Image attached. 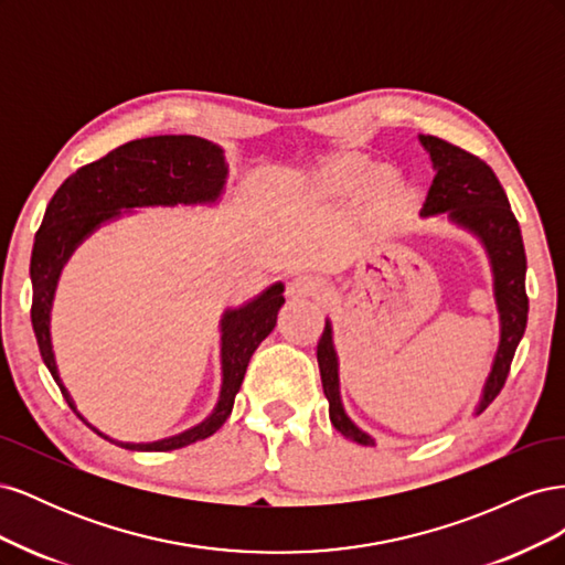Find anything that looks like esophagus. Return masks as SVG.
<instances>
[{
    "label": "esophagus",
    "mask_w": 565,
    "mask_h": 565,
    "mask_svg": "<svg viewBox=\"0 0 565 565\" xmlns=\"http://www.w3.org/2000/svg\"><path fill=\"white\" fill-rule=\"evenodd\" d=\"M324 292H328V289H324V285L320 280L311 278V276H297V278L289 280V285H287V295L289 297H313V299H320V297H324Z\"/></svg>",
    "instance_id": "esophagus-1"
}]
</instances>
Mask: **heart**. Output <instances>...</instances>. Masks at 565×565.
<instances>
[{
  "label": "heart",
  "instance_id": "b5f03b06",
  "mask_svg": "<svg viewBox=\"0 0 565 565\" xmlns=\"http://www.w3.org/2000/svg\"><path fill=\"white\" fill-rule=\"evenodd\" d=\"M309 188L320 198H351L363 188L367 198L388 202L398 193V177L391 169H374L358 152H339L313 169Z\"/></svg>",
  "mask_w": 565,
  "mask_h": 565
}]
</instances>
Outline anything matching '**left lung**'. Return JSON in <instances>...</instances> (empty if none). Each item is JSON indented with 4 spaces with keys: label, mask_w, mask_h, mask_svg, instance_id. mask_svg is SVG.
I'll list each match as a JSON object with an SVG mask.
<instances>
[{
    "label": "left lung",
    "mask_w": 565,
    "mask_h": 565,
    "mask_svg": "<svg viewBox=\"0 0 565 565\" xmlns=\"http://www.w3.org/2000/svg\"><path fill=\"white\" fill-rule=\"evenodd\" d=\"M419 141L429 150L436 167V177L429 188V195H426L422 216L450 212L452 221L481 237L492 262L494 297H498L502 320V339L498 355H494L492 372L483 388L481 405H478V413H483L498 398V393L509 377L511 361H514L516 347L527 322L525 247L521 226L514 212H511V204L500 179L494 177L492 169L481 158L431 134L419 136ZM318 367L324 398L330 401V422L334 424V429L353 443L372 446V438L358 429L347 417L344 407H341L337 353L332 349L330 322H324L322 337L318 341Z\"/></svg>",
    "instance_id": "left-lung-1"
}]
</instances>
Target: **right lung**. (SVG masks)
<instances>
[{
  "label": "right lung",
  "instance_id": "right-lung-1",
  "mask_svg": "<svg viewBox=\"0 0 565 565\" xmlns=\"http://www.w3.org/2000/svg\"><path fill=\"white\" fill-rule=\"evenodd\" d=\"M226 162L218 146L198 139V136H148L136 139L125 146L110 150L96 162L79 167L73 177L51 198L42 226L35 235L30 259V278H32V330L38 337V347L42 361L49 367L51 377L56 380L65 403L73 413L75 403L71 393L58 380V370L51 353L49 339V311L58 273L73 249L87 237L98 224L115 216L122 210L148 207V204H195V202H214L226 181ZM285 303L282 285L268 287L262 297L243 306L237 311H226L221 320V361H224V386H221L218 405L210 419L193 426L191 431H183L174 438H164L158 443H117L104 436L106 440L129 450H148V452H167L191 446L195 440L210 438L216 434L224 422L231 417L235 403V393L241 391L245 380L247 363L256 347L273 332L278 320L280 306Z\"/></svg>",
  "mask_w": 565,
  "mask_h": 565
}]
</instances>
